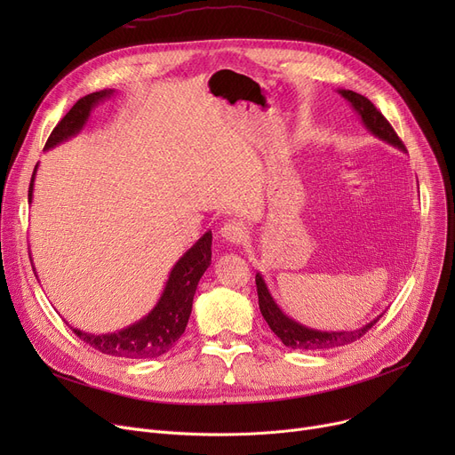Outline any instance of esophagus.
Masks as SVG:
<instances>
[{
    "mask_svg": "<svg viewBox=\"0 0 455 455\" xmlns=\"http://www.w3.org/2000/svg\"><path fill=\"white\" fill-rule=\"evenodd\" d=\"M220 237L230 247H240L245 242V225L240 221H228L220 228Z\"/></svg>",
    "mask_w": 455,
    "mask_h": 455,
    "instance_id": "obj_1",
    "label": "esophagus"
}]
</instances>
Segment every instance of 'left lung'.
<instances>
[{"instance_id":"1","label":"left lung","mask_w":455,"mask_h":455,"mask_svg":"<svg viewBox=\"0 0 455 455\" xmlns=\"http://www.w3.org/2000/svg\"><path fill=\"white\" fill-rule=\"evenodd\" d=\"M338 93H341V98H345L352 110L357 114V117L362 119L363 127L376 136L378 140L389 143V146L405 151L403 143L400 141V138L396 136V132L393 131V127L389 125L387 119L381 114L367 98H363L362 93H355L352 90H343L339 88ZM256 288H258V304H259V312L264 315L266 323L269 324V328L276 333L278 339L293 350H326V348H336V347H343L348 345L355 339H360L363 333L369 331V328H372L379 317L384 314L376 315L372 321H369L367 324L355 328V330H317L312 326H306L299 321H295L293 317H290L283 309L276 304L275 297L271 295L266 278L261 273H256Z\"/></svg>"}]
</instances>
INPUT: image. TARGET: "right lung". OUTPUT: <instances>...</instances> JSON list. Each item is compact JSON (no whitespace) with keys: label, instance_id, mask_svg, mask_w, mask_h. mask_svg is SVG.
<instances>
[{"label":"right lung","instance_id":"right-lung-1","mask_svg":"<svg viewBox=\"0 0 455 455\" xmlns=\"http://www.w3.org/2000/svg\"><path fill=\"white\" fill-rule=\"evenodd\" d=\"M114 90L108 88L88 93L84 98H81L53 129L52 136L45 141L44 151H50L60 146L62 141L77 136L88 124L92 110L100 103L110 100ZM36 170L38 164L35 165L29 184V204L33 203ZM210 264L212 232H204L199 240L177 259V264L172 267L170 276L165 280L160 299L156 300V304L148 315H143L140 321L122 330L108 333H88L74 326H71V330L76 331V336L79 339L108 355L131 357V360H149V357H158L165 352H170L186 330L188 319L191 315V306H194L197 283L204 271L210 267Z\"/></svg>","mask_w":455,"mask_h":455}]
</instances>
